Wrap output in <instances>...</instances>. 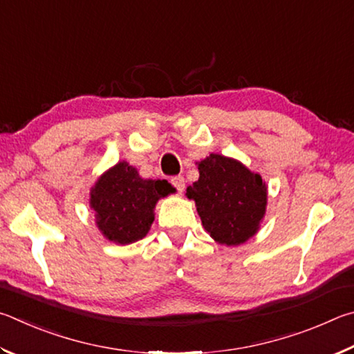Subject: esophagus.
<instances>
[{
    "instance_id": "esophagus-1",
    "label": "esophagus",
    "mask_w": 354,
    "mask_h": 354,
    "mask_svg": "<svg viewBox=\"0 0 354 354\" xmlns=\"http://www.w3.org/2000/svg\"><path fill=\"white\" fill-rule=\"evenodd\" d=\"M171 183L174 185V187L177 188L178 193H182V191L185 189V178L182 176H176L171 178Z\"/></svg>"
}]
</instances>
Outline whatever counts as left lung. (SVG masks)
Segmentation results:
<instances>
[{
    "instance_id": "8db88e82",
    "label": "left lung",
    "mask_w": 354,
    "mask_h": 354,
    "mask_svg": "<svg viewBox=\"0 0 354 354\" xmlns=\"http://www.w3.org/2000/svg\"><path fill=\"white\" fill-rule=\"evenodd\" d=\"M199 180L187 188L202 225L216 243L241 245L255 236L268 208V185L239 160L209 153L196 161Z\"/></svg>"
}]
</instances>
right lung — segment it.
<instances>
[{
	"label": "right lung",
	"mask_w": 354,
	"mask_h": 354,
	"mask_svg": "<svg viewBox=\"0 0 354 354\" xmlns=\"http://www.w3.org/2000/svg\"><path fill=\"white\" fill-rule=\"evenodd\" d=\"M176 193L167 180L142 178L126 160L97 177L90 189V208L97 230L111 243L127 245L146 236L155 219V205Z\"/></svg>",
	"instance_id": "obj_1"
}]
</instances>
